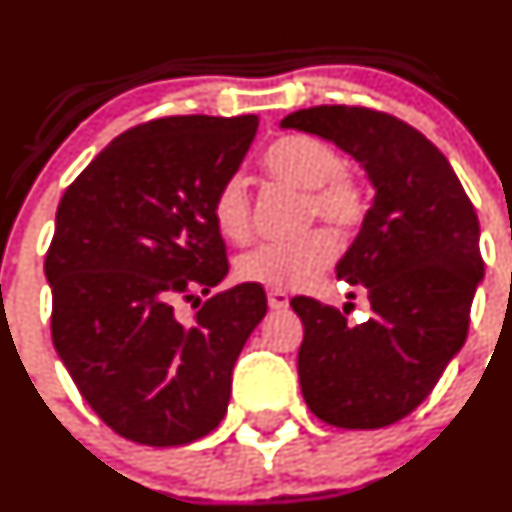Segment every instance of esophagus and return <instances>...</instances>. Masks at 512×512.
I'll use <instances>...</instances> for the list:
<instances>
[{
  "label": "esophagus",
  "mask_w": 512,
  "mask_h": 512,
  "mask_svg": "<svg viewBox=\"0 0 512 512\" xmlns=\"http://www.w3.org/2000/svg\"><path fill=\"white\" fill-rule=\"evenodd\" d=\"M288 305H290V298L283 293V290H271V293H268V307H271V310H285Z\"/></svg>",
  "instance_id": "esophagus-1"
}]
</instances>
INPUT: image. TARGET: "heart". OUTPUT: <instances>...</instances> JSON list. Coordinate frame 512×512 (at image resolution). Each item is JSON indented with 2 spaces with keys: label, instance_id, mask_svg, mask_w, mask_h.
Instances as JSON below:
<instances>
[{
  "label": "heart",
  "instance_id": "obj_1",
  "mask_svg": "<svg viewBox=\"0 0 512 512\" xmlns=\"http://www.w3.org/2000/svg\"><path fill=\"white\" fill-rule=\"evenodd\" d=\"M263 166L273 178L307 192V217H320L337 232H351L364 222V185L342 173V156L327 141L310 134H285L266 148ZM212 222L227 241L244 244L249 239V192L239 175L224 180L214 195ZM332 251V239L322 229L290 241H266L239 256L236 276L273 290L302 288L327 266Z\"/></svg>",
  "mask_w": 512,
  "mask_h": 512
}]
</instances>
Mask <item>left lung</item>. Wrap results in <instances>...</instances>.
<instances>
[{"label": "left lung", "instance_id": "left-lung-1", "mask_svg": "<svg viewBox=\"0 0 512 512\" xmlns=\"http://www.w3.org/2000/svg\"><path fill=\"white\" fill-rule=\"evenodd\" d=\"M280 129L332 141L376 192L337 263V278L366 288L371 317L349 327L334 307L302 295L290 302L305 327L302 398L327 425H393L432 393L466 342L483 278L476 210L444 153L390 114L322 104L288 114Z\"/></svg>", "mask_w": 512, "mask_h": 512}]
</instances>
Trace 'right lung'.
<instances>
[{
    "instance_id": "right-lung-1",
    "label": "right lung",
    "mask_w": 512,
    "mask_h": 512,
    "mask_svg": "<svg viewBox=\"0 0 512 512\" xmlns=\"http://www.w3.org/2000/svg\"><path fill=\"white\" fill-rule=\"evenodd\" d=\"M258 117H166L112 141L65 190L46 256L53 344L90 408L148 447L210 434L232 371L263 320L256 283L212 295L188 320L175 302L229 271L212 200L239 170Z\"/></svg>"
}]
</instances>
